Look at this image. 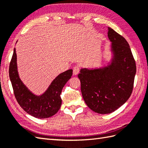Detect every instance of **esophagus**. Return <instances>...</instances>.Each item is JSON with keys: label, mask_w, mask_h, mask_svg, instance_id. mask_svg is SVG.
<instances>
[{"label": "esophagus", "mask_w": 148, "mask_h": 148, "mask_svg": "<svg viewBox=\"0 0 148 148\" xmlns=\"http://www.w3.org/2000/svg\"><path fill=\"white\" fill-rule=\"evenodd\" d=\"M79 72V67L78 66H74L73 68V74L76 76Z\"/></svg>", "instance_id": "1"}]
</instances>
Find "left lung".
I'll return each instance as SVG.
<instances>
[{
	"label": "left lung",
	"instance_id": "left-lung-1",
	"mask_svg": "<svg viewBox=\"0 0 148 148\" xmlns=\"http://www.w3.org/2000/svg\"><path fill=\"white\" fill-rule=\"evenodd\" d=\"M111 58L99 68H82L78 77L88 107L99 114H109L123 105L133 90L136 65L123 37L108 27Z\"/></svg>",
	"mask_w": 148,
	"mask_h": 148
}]
</instances>
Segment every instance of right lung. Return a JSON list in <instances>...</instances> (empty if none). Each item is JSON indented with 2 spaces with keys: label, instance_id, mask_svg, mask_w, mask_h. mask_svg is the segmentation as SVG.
Masks as SVG:
<instances>
[{
  "label": "right lung",
  "instance_id": "right-lung-1",
  "mask_svg": "<svg viewBox=\"0 0 148 148\" xmlns=\"http://www.w3.org/2000/svg\"><path fill=\"white\" fill-rule=\"evenodd\" d=\"M9 74L14 96L19 105L28 114L42 119L55 115L60 108L62 90L71 79L72 69H69L56 76L41 95H35L25 85L19 76L17 56L14 48L9 65Z\"/></svg>",
  "mask_w": 148,
  "mask_h": 148
}]
</instances>
